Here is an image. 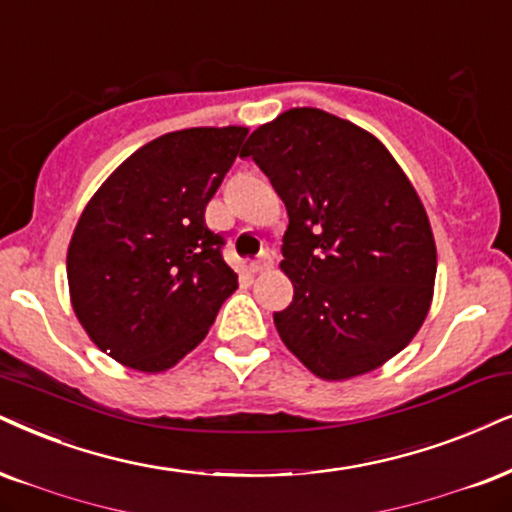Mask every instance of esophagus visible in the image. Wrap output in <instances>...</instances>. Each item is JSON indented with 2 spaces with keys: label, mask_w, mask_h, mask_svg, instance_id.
Instances as JSON below:
<instances>
[{
  "label": "esophagus",
  "mask_w": 512,
  "mask_h": 512,
  "mask_svg": "<svg viewBox=\"0 0 512 512\" xmlns=\"http://www.w3.org/2000/svg\"><path fill=\"white\" fill-rule=\"evenodd\" d=\"M271 267H274V257H271L269 250H262L257 260L252 262V271H269Z\"/></svg>",
  "instance_id": "obj_1"
}]
</instances>
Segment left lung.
<instances>
[{
	"instance_id": "left-lung-1",
	"label": "left lung",
	"mask_w": 512,
	"mask_h": 512,
	"mask_svg": "<svg viewBox=\"0 0 512 512\" xmlns=\"http://www.w3.org/2000/svg\"><path fill=\"white\" fill-rule=\"evenodd\" d=\"M286 203L281 269L293 302L274 314L286 347L323 380L383 366L423 326L437 248L416 189L366 129L290 108L241 151Z\"/></svg>"
}]
</instances>
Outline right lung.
Segmentation results:
<instances>
[{
  "mask_svg": "<svg viewBox=\"0 0 512 512\" xmlns=\"http://www.w3.org/2000/svg\"><path fill=\"white\" fill-rule=\"evenodd\" d=\"M245 127H191L132 153L84 208L68 245L70 302L94 345L160 373L200 345L238 288L205 208Z\"/></svg>",
  "mask_w": 512,
  "mask_h": 512,
  "instance_id": "right-lung-1",
  "label": "right lung"
}]
</instances>
